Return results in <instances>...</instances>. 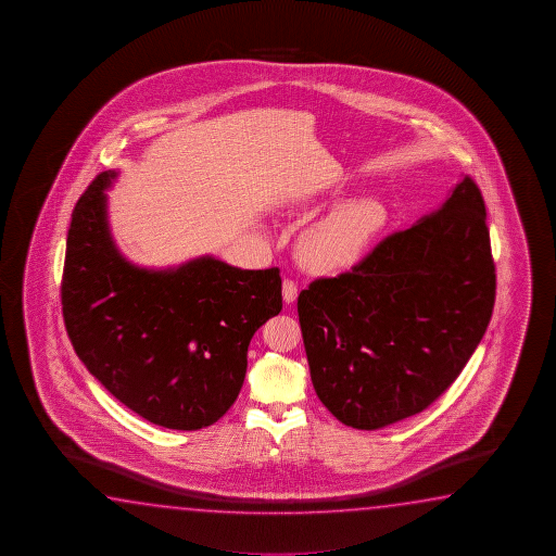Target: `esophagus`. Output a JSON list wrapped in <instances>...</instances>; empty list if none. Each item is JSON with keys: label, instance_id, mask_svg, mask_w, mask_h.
<instances>
[{"label": "esophagus", "instance_id": "obj_1", "mask_svg": "<svg viewBox=\"0 0 556 556\" xmlns=\"http://www.w3.org/2000/svg\"><path fill=\"white\" fill-rule=\"evenodd\" d=\"M282 298L283 302L288 303V305L295 302L298 300V283L293 282V280H283Z\"/></svg>", "mask_w": 556, "mask_h": 556}]
</instances>
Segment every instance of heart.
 Masks as SVG:
<instances>
[{
    "label": "heart",
    "instance_id": "1",
    "mask_svg": "<svg viewBox=\"0 0 556 556\" xmlns=\"http://www.w3.org/2000/svg\"><path fill=\"white\" fill-rule=\"evenodd\" d=\"M386 222V206L374 198L350 200L334 207L303 233L300 243L303 264L319 274L346 270L358 263Z\"/></svg>",
    "mask_w": 556,
    "mask_h": 556
}]
</instances>
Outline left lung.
Here are the masks:
<instances>
[{
  "label": "left lung",
  "mask_w": 556,
  "mask_h": 556,
  "mask_svg": "<svg viewBox=\"0 0 556 556\" xmlns=\"http://www.w3.org/2000/svg\"><path fill=\"white\" fill-rule=\"evenodd\" d=\"M496 298L486 207L469 177L352 273L300 293L298 313L320 403L356 430L422 413L486 332Z\"/></svg>",
  "instance_id": "left-lung-1"
}]
</instances>
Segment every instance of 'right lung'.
Segmentation results:
<instances>
[{
  "label": "right lung",
  "mask_w": 556,
  "mask_h": 556,
  "mask_svg": "<svg viewBox=\"0 0 556 556\" xmlns=\"http://www.w3.org/2000/svg\"><path fill=\"white\" fill-rule=\"evenodd\" d=\"M104 170L67 231L62 311L89 374L123 405L169 430H200L236 403L254 332L282 311L278 268L241 270L202 254L167 268L114 243Z\"/></svg>",
  "instance_id": "add662e5"
}]
</instances>
